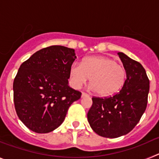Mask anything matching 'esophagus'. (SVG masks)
Here are the masks:
<instances>
[{"mask_svg": "<svg viewBox=\"0 0 159 159\" xmlns=\"http://www.w3.org/2000/svg\"><path fill=\"white\" fill-rule=\"evenodd\" d=\"M81 96L82 97H88L89 96V95L87 93H85V92H82V95H81Z\"/></svg>", "mask_w": 159, "mask_h": 159, "instance_id": "obj_1", "label": "esophagus"}]
</instances>
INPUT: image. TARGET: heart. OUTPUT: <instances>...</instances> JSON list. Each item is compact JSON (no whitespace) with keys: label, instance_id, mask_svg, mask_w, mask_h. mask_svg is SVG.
<instances>
[{"label":"heart","instance_id":"1","mask_svg":"<svg viewBox=\"0 0 159 159\" xmlns=\"http://www.w3.org/2000/svg\"><path fill=\"white\" fill-rule=\"evenodd\" d=\"M90 78L91 89L101 96H109L122 89L127 78L124 67L106 57L84 58L80 65L74 64L69 71L71 87L79 89Z\"/></svg>","mask_w":159,"mask_h":159}]
</instances>
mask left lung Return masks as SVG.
I'll use <instances>...</instances> for the list:
<instances>
[{
    "mask_svg": "<svg viewBox=\"0 0 159 159\" xmlns=\"http://www.w3.org/2000/svg\"><path fill=\"white\" fill-rule=\"evenodd\" d=\"M127 79L124 85L113 96L93 97L88 112V120L97 134L105 138L128 134L139 122L147 105L150 81L144 67L123 52H118Z\"/></svg>",
    "mask_w": 159,
    "mask_h": 159,
    "instance_id": "1",
    "label": "left lung"
}]
</instances>
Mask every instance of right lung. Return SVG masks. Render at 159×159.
<instances>
[{
  "label": "right lung",
  "instance_id": "add662e5",
  "mask_svg": "<svg viewBox=\"0 0 159 159\" xmlns=\"http://www.w3.org/2000/svg\"><path fill=\"white\" fill-rule=\"evenodd\" d=\"M75 50L60 45L42 48L19 67L13 81V100L20 121L36 133H48L64 122L81 92L68 86Z\"/></svg>",
  "mask_w": 159,
  "mask_h": 159
}]
</instances>
